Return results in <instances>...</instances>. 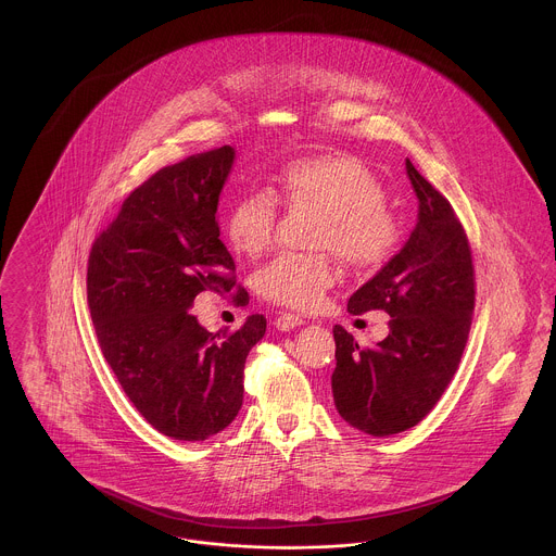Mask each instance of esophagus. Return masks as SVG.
<instances>
[{
    "label": "esophagus",
    "mask_w": 556,
    "mask_h": 556,
    "mask_svg": "<svg viewBox=\"0 0 556 556\" xmlns=\"http://www.w3.org/2000/svg\"><path fill=\"white\" fill-rule=\"evenodd\" d=\"M301 324H305V319H303L301 315H296V313H281V315L275 319V326H277L279 330H292V328H296V326H301Z\"/></svg>",
    "instance_id": "1"
}]
</instances>
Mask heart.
Returning a JSON list of instances; mask_svg holds the SVG:
<instances>
[{
    "instance_id": "obj_1",
    "label": "heart",
    "mask_w": 556,
    "mask_h": 556,
    "mask_svg": "<svg viewBox=\"0 0 556 556\" xmlns=\"http://www.w3.org/2000/svg\"><path fill=\"white\" fill-rule=\"evenodd\" d=\"M277 191L255 187L228 211L226 235L232 249L260 257L275 243L279 202L292 211L319 213L313 248L330 251L352 273H375L390 262L401 243V222L386 202V189L369 166L343 151L288 162L277 175ZM337 281L326 253H283L257 275L260 296L281 307H319Z\"/></svg>"
}]
</instances>
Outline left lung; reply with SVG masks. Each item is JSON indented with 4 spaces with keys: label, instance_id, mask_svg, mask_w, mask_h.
<instances>
[{
    "label": "left lung",
    "instance_id": "left-lung-1",
    "mask_svg": "<svg viewBox=\"0 0 556 556\" xmlns=\"http://www.w3.org/2000/svg\"><path fill=\"white\" fill-rule=\"evenodd\" d=\"M407 175L420 200L418 224L405 248L348 303L354 315L386 311L390 334L361 348L343 326L332 328L334 405L348 425L372 437L407 431L431 414L460 365L476 308L465 228L409 160Z\"/></svg>",
    "mask_w": 556,
    "mask_h": 556
}]
</instances>
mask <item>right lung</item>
Returning <instances> with one entry per match:
<instances>
[{"mask_svg":"<svg viewBox=\"0 0 556 556\" xmlns=\"http://www.w3.org/2000/svg\"><path fill=\"white\" fill-rule=\"evenodd\" d=\"M232 162L226 144L153 173L87 262V303L109 367L138 414L179 441H204L237 418L249 350L266 332L262 313L213 334L189 311L200 292L249 301L215 219Z\"/></svg>","mask_w":556,"mask_h":556,"instance_id":"obj_1","label":"right lung"}]
</instances>
